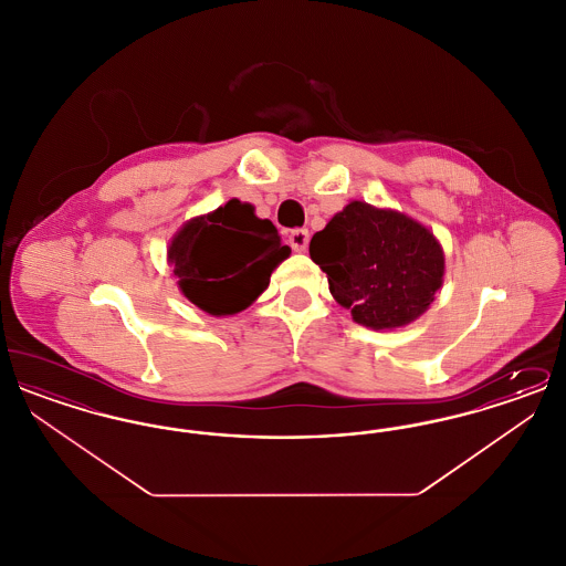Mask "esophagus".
<instances>
[{"mask_svg": "<svg viewBox=\"0 0 566 566\" xmlns=\"http://www.w3.org/2000/svg\"><path fill=\"white\" fill-rule=\"evenodd\" d=\"M289 243H291V248L296 250V252H303L307 248V243H310V231L307 229L291 231L289 233Z\"/></svg>", "mask_w": 566, "mask_h": 566, "instance_id": "obj_1", "label": "esophagus"}]
</instances>
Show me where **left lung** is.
<instances>
[{"instance_id":"8db88e82","label":"left lung","mask_w":566,"mask_h":566,"mask_svg":"<svg viewBox=\"0 0 566 566\" xmlns=\"http://www.w3.org/2000/svg\"><path fill=\"white\" fill-rule=\"evenodd\" d=\"M335 301L369 328L416 321L443 282V252L431 231L407 216L352 201L310 242Z\"/></svg>"}]
</instances>
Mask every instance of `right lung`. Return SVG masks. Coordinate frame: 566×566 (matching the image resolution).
I'll return each instance as SVG.
<instances>
[{
	"mask_svg": "<svg viewBox=\"0 0 566 566\" xmlns=\"http://www.w3.org/2000/svg\"><path fill=\"white\" fill-rule=\"evenodd\" d=\"M169 263L182 293L212 316L245 310L268 284L291 248L271 220L231 199L224 208L185 224L169 245Z\"/></svg>",
	"mask_w": 566,
	"mask_h": 566,
	"instance_id": "1",
	"label": "right lung"
}]
</instances>
